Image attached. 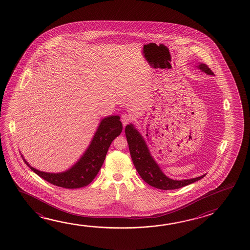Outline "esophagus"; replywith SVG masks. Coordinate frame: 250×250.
Returning <instances> with one entry per match:
<instances>
[{
  "instance_id": "esophagus-1",
  "label": "esophagus",
  "mask_w": 250,
  "mask_h": 250,
  "mask_svg": "<svg viewBox=\"0 0 250 250\" xmlns=\"http://www.w3.org/2000/svg\"><path fill=\"white\" fill-rule=\"evenodd\" d=\"M130 121H131V118H130L129 115L126 114V113L121 115V122L123 124L124 126H125Z\"/></svg>"
}]
</instances>
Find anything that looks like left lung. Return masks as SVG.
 <instances>
[{
    "mask_svg": "<svg viewBox=\"0 0 250 250\" xmlns=\"http://www.w3.org/2000/svg\"><path fill=\"white\" fill-rule=\"evenodd\" d=\"M196 68L207 75L214 76L213 71L205 63L198 62ZM125 132L126 136L127 143L129 145L131 160L135 166L136 170L139 172L140 177L151 187L161 190L180 188L185 186L192 184L195 181L201 180L203 177L207 175V173H205L201 176L192 179L172 180L167 176L161 170L159 164L151 156V151L149 150L147 144L144 139L143 136L133 124L127 125Z\"/></svg>",
    "mask_w": 250,
    "mask_h": 250,
    "instance_id": "obj_1",
    "label": "left lung"
}]
</instances>
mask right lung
<instances>
[{
  "label": "right lung",
  "instance_id": "right-lung-1",
  "mask_svg": "<svg viewBox=\"0 0 250 250\" xmlns=\"http://www.w3.org/2000/svg\"><path fill=\"white\" fill-rule=\"evenodd\" d=\"M123 125L118 115L101 119L93 138L82 156L69 169L60 172H42L31 167L21 153L26 165L50 184L64 188H80L90 184L99 173L112 140L121 133Z\"/></svg>",
  "mask_w": 250,
  "mask_h": 250
}]
</instances>
